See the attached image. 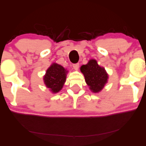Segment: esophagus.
I'll use <instances>...</instances> for the list:
<instances>
[{"label":"esophagus","instance_id":"esophagus-1","mask_svg":"<svg viewBox=\"0 0 146 146\" xmlns=\"http://www.w3.org/2000/svg\"><path fill=\"white\" fill-rule=\"evenodd\" d=\"M73 68H74L75 71H77V70H78L79 67H80V64H79L78 63L74 64L73 65Z\"/></svg>","mask_w":146,"mask_h":146}]
</instances>
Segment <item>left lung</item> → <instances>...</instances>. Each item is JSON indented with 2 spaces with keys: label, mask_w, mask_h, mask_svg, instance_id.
Listing matches in <instances>:
<instances>
[{
  "label": "left lung",
  "mask_w": 146,
  "mask_h": 146,
  "mask_svg": "<svg viewBox=\"0 0 146 146\" xmlns=\"http://www.w3.org/2000/svg\"><path fill=\"white\" fill-rule=\"evenodd\" d=\"M80 71L84 75L87 85L93 93L101 91L108 82V75L105 68L100 66L94 59L90 60L86 64L82 65Z\"/></svg>",
  "instance_id": "left-lung-1"
}]
</instances>
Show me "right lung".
Here are the masks:
<instances>
[{
  "label": "right lung",
  "instance_id": "add662e5",
  "mask_svg": "<svg viewBox=\"0 0 146 146\" xmlns=\"http://www.w3.org/2000/svg\"><path fill=\"white\" fill-rule=\"evenodd\" d=\"M68 71L61 65L53 63L46 70L44 76V82L46 86L53 93H58L64 84Z\"/></svg>",
  "mask_w": 146,
  "mask_h": 146
}]
</instances>
